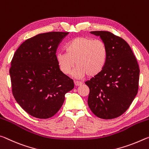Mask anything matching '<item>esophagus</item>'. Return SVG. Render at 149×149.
<instances>
[{"label": "esophagus", "mask_w": 149, "mask_h": 149, "mask_svg": "<svg viewBox=\"0 0 149 149\" xmlns=\"http://www.w3.org/2000/svg\"><path fill=\"white\" fill-rule=\"evenodd\" d=\"M74 84H75V86H80V85L82 84V82H79V81H74Z\"/></svg>", "instance_id": "1"}]
</instances>
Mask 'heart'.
<instances>
[{
  "label": "heart",
  "mask_w": 149,
  "mask_h": 149,
  "mask_svg": "<svg viewBox=\"0 0 149 149\" xmlns=\"http://www.w3.org/2000/svg\"><path fill=\"white\" fill-rule=\"evenodd\" d=\"M66 53H57L56 61L61 71L69 74L76 63L72 76L82 78L86 74L93 77L104 69L108 57V49L101 40L78 37L65 46Z\"/></svg>",
  "instance_id": "heart-1"
}]
</instances>
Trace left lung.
<instances>
[{
	"label": "left lung",
	"mask_w": 149,
	"mask_h": 149,
	"mask_svg": "<svg viewBox=\"0 0 149 149\" xmlns=\"http://www.w3.org/2000/svg\"><path fill=\"white\" fill-rule=\"evenodd\" d=\"M108 49L102 71L85 82L90 89L88 104L95 116L116 118L125 112L137 94L139 67L130 46L119 36L107 31H93Z\"/></svg>",
	"instance_id": "left-lung-1"
}]
</instances>
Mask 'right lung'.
Returning a JSON list of instances; mask_svg holds the SVG:
<instances>
[{
  "mask_svg": "<svg viewBox=\"0 0 149 149\" xmlns=\"http://www.w3.org/2000/svg\"><path fill=\"white\" fill-rule=\"evenodd\" d=\"M69 32L40 33L26 40L16 51L10 69L16 101L30 116L47 119L57 113L73 80L61 71L57 49Z\"/></svg>",
  "mask_w": 149,
  "mask_h": 149,
  "instance_id": "add662e5",
  "label": "right lung"
}]
</instances>
